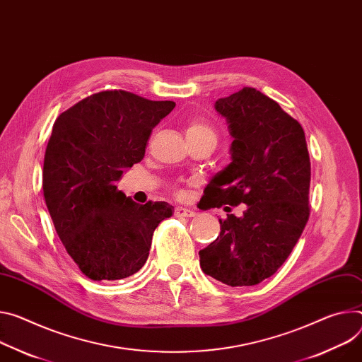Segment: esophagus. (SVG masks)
Segmentation results:
<instances>
[{"label":"esophagus","mask_w":362,"mask_h":362,"mask_svg":"<svg viewBox=\"0 0 362 362\" xmlns=\"http://www.w3.org/2000/svg\"><path fill=\"white\" fill-rule=\"evenodd\" d=\"M175 215L176 216H185V218H192L196 215V212L193 209H187V208H183V206H177L175 209Z\"/></svg>","instance_id":"1"}]
</instances>
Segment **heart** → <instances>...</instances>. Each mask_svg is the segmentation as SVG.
I'll use <instances>...</instances> for the list:
<instances>
[{"label": "heart", "mask_w": 362, "mask_h": 362, "mask_svg": "<svg viewBox=\"0 0 362 362\" xmlns=\"http://www.w3.org/2000/svg\"><path fill=\"white\" fill-rule=\"evenodd\" d=\"M186 137H214V139H216L215 131L201 121H193L189 124V127L186 129ZM176 193L182 194V190L176 189Z\"/></svg>", "instance_id": "b5f03b06"}]
</instances>
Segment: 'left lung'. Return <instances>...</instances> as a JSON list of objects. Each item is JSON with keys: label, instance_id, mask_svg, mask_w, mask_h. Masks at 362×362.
<instances>
[{"label": "left lung", "instance_id": "obj_1", "mask_svg": "<svg viewBox=\"0 0 362 362\" xmlns=\"http://www.w3.org/2000/svg\"><path fill=\"white\" fill-rule=\"evenodd\" d=\"M233 137L231 163L205 187V206L243 216L219 219L221 233L199 251L205 274L231 287L273 276L309 219L310 160L302 125L267 95L244 88L215 103Z\"/></svg>", "mask_w": 362, "mask_h": 362}]
</instances>
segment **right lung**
Returning a JSON list of instances; mask_svg holds the SVG:
<instances>
[{
  "instance_id": "1",
  "label": "right lung",
  "mask_w": 362,
  "mask_h": 362,
  "mask_svg": "<svg viewBox=\"0 0 362 362\" xmlns=\"http://www.w3.org/2000/svg\"><path fill=\"white\" fill-rule=\"evenodd\" d=\"M173 101H148L125 90L93 93L53 124L43 164V193L56 233L81 272L95 281L121 280L148 258L168 202L136 204L117 189L143 160L153 128Z\"/></svg>"
}]
</instances>
